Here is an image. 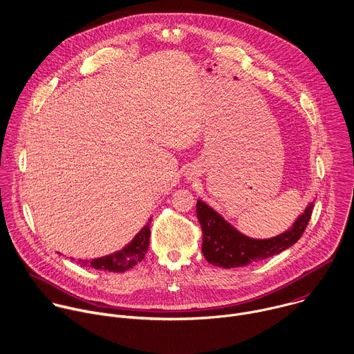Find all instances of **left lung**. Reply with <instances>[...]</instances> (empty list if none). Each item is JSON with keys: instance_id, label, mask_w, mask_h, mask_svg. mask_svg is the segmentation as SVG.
<instances>
[{"instance_id": "obj_1", "label": "left lung", "mask_w": 354, "mask_h": 354, "mask_svg": "<svg viewBox=\"0 0 354 354\" xmlns=\"http://www.w3.org/2000/svg\"><path fill=\"white\" fill-rule=\"evenodd\" d=\"M313 207L311 202L288 231L268 239H253L235 230L209 205L198 201L196 216L203 235L202 253L210 264L223 268L242 267L268 259L300 239L310 221Z\"/></svg>"}]
</instances>
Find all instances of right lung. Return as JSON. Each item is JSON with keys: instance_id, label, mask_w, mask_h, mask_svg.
I'll use <instances>...</instances> for the list:
<instances>
[{"instance_id": "add662e5", "label": "right lung", "mask_w": 354, "mask_h": 354, "mask_svg": "<svg viewBox=\"0 0 354 354\" xmlns=\"http://www.w3.org/2000/svg\"><path fill=\"white\" fill-rule=\"evenodd\" d=\"M151 221V218H149ZM149 238H151V224L147 223V225L134 236V239L122 250L108 254L104 257L94 259L91 261L79 259V264L83 267H93L97 270H105L112 272H123L126 270L133 268L137 266L144 257L149 248ZM72 260H75L72 257Z\"/></svg>"}]
</instances>
